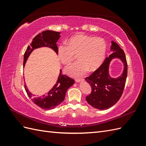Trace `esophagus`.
I'll return each mask as SVG.
<instances>
[{"mask_svg": "<svg viewBox=\"0 0 146 146\" xmlns=\"http://www.w3.org/2000/svg\"><path fill=\"white\" fill-rule=\"evenodd\" d=\"M76 82H77V83L82 82H83V81H84V79H83V78H77V79H76Z\"/></svg>", "mask_w": 146, "mask_h": 146, "instance_id": "obj_1", "label": "esophagus"}]
</instances>
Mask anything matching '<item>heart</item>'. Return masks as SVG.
Returning a JSON list of instances; mask_svg holds the SVG:
<instances>
[{
    "label": "heart",
    "mask_w": 146,
    "mask_h": 146,
    "mask_svg": "<svg viewBox=\"0 0 146 146\" xmlns=\"http://www.w3.org/2000/svg\"><path fill=\"white\" fill-rule=\"evenodd\" d=\"M107 44L103 38L79 33L70 37L67 46L58 47V57L64 64H69L77 55L78 61L66 68L65 71L73 77L82 76L90 69H99L105 58Z\"/></svg>",
    "instance_id": "b5f03b06"
}]
</instances>
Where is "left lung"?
Here are the masks:
<instances>
[{
	"label": "left lung",
	"instance_id": "obj_1",
	"mask_svg": "<svg viewBox=\"0 0 146 146\" xmlns=\"http://www.w3.org/2000/svg\"><path fill=\"white\" fill-rule=\"evenodd\" d=\"M110 49L112 54L105 58L99 69L85 78L92 89L86 100L92 107L98 110L108 109L117 102L122 94L127 76V63L124 52L113 41H111ZM114 58L120 59L124 64L123 73L116 78L110 76L109 72L110 63Z\"/></svg>",
	"mask_w": 146,
	"mask_h": 146
}]
</instances>
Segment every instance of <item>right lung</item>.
<instances>
[{
    "mask_svg": "<svg viewBox=\"0 0 146 146\" xmlns=\"http://www.w3.org/2000/svg\"><path fill=\"white\" fill-rule=\"evenodd\" d=\"M60 32H55L52 30H46L42 33H39L33 39L30 46H28L24 56V68L26 61L32 52L36 48L41 47H48L55 52L58 55V47L56 42L60 38ZM74 80L61 74L60 69L59 76L56 84L52 89L46 94L40 97H35L29 91L27 85L25 83V89L28 96L32 100L33 102L38 107L44 110L54 109L63 102L65 98L66 92L68 89L74 84Z\"/></svg>",
    "mask_w": 146,
    "mask_h": 146,
    "instance_id": "1",
    "label": "right lung"
}]
</instances>
